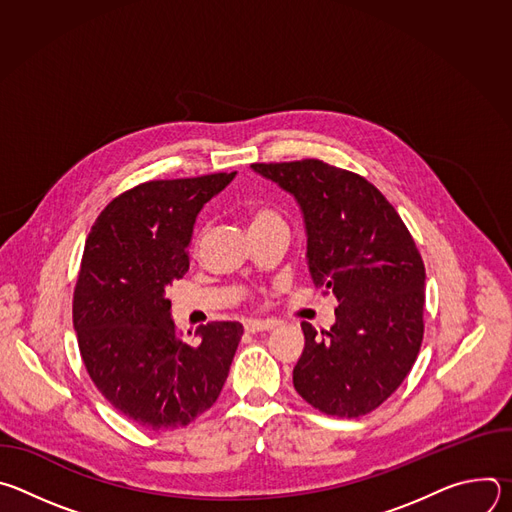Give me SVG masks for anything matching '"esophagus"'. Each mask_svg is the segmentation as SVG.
<instances>
[{
    "label": "esophagus",
    "instance_id": "obj_1",
    "mask_svg": "<svg viewBox=\"0 0 512 512\" xmlns=\"http://www.w3.org/2000/svg\"><path fill=\"white\" fill-rule=\"evenodd\" d=\"M277 326L275 320H247L245 322V330L255 334V332H265V330H273Z\"/></svg>",
    "mask_w": 512,
    "mask_h": 512
}]
</instances>
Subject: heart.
I'll return each instance as SVG.
<instances>
[{"mask_svg":"<svg viewBox=\"0 0 512 512\" xmlns=\"http://www.w3.org/2000/svg\"><path fill=\"white\" fill-rule=\"evenodd\" d=\"M249 223H251V231L273 227V225H285L281 214L277 210L269 208V206H255V208H251Z\"/></svg>","mask_w":512,"mask_h":512,"instance_id":"b5f03b06","label":"heart"}]
</instances>
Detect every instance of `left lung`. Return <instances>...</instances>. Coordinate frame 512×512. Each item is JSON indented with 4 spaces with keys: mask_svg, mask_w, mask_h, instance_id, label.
<instances>
[{
    "mask_svg": "<svg viewBox=\"0 0 512 512\" xmlns=\"http://www.w3.org/2000/svg\"><path fill=\"white\" fill-rule=\"evenodd\" d=\"M294 196L316 285L338 300L322 336L302 322L294 387L326 415L360 417L409 375L423 340L425 267L391 202L362 176L322 160L253 164Z\"/></svg>",
    "mask_w": 512,
    "mask_h": 512,
    "instance_id": "8db88e82",
    "label": "left lung"
}]
</instances>
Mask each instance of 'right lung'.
<instances>
[{
	"instance_id": "right-lung-1",
	"label": "right lung",
	"mask_w": 512,
	"mask_h": 512,
	"mask_svg": "<svg viewBox=\"0 0 512 512\" xmlns=\"http://www.w3.org/2000/svg\"><path fill=\"white\" fill-rule=\"evenodd\" d=\"M235 174L143 182L113 198L87 237L72 298L81 356L101 395L141 427L188 425L229 377L243 326L210 322L186 342L166 289L190 267L198 212Z\"/></svg>"
}]
</instances>
